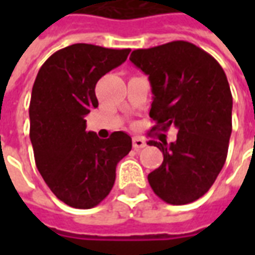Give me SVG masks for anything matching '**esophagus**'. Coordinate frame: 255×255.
<instances>
[{
	"instance_id": "obj_1",
	"label": "esophagus",
	"mask_w": 255,
	"mask_h": 255,
	"mask_svg": "<svg viewBox=\"0 0 255 255\" xmlns=\"http://www.w3.org/2000/svg\"><path fill=\"white\" fill-rule=\"evenodd\" d=\"M132 146L135 150H140L146 147V140L143 138H140V136H135L132 139Z\"/></svg>"
}]
</instances>
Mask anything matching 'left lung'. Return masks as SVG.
<instances>
[{
    "instance_id": "8db88e82",
    "label": "left lung",
    "mask_w": 255,
    "mask_h": 255,
    "mask_svg": "<svg viewBox=\"0 0 255 255\" xmlns=\"http://www.w3.org/2000/svg\"><path fill=\"white\" fill-rule=\"evenodd\" d=\"M129 60L149 76L153 129H177L169 144L149 140L164 154L149 184L166 203L194 202L212 187L228 153L232 94L225 72L209 53L186 41L133 50Z\"/></svg>"
}]
</instances>
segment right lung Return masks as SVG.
<instances>
[{
  "label": "right lung",
  "instance_id": "obj_1",
  "mask_svg": "<svg viewBox=\"0 0 255 255\" xmlns=\"http://www.w3.org/2000/svg\"><path fill=\"white\" fill-rule=\"evenodd\" d=\"M129 49L75 43L47 58L30 102V139L38 171L56 197L76 209L104 201L116 180L117 162L131 151L128 133L100 139L86 131L98 106L95 84L127 60Z\"/></svg>",
  "mask_w": 255,
  "mask_h": 255
}]
</instances>
